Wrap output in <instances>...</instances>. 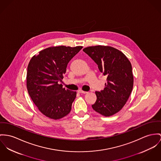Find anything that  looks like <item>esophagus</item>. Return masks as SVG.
I'll return each instance as SVG.
<instances>
[{"mask_svg":"<svg viewBox=\"0 0 161 161\" xmlns=\"http://www.w3.org/2000/svg\"><path fill=\"white\" fill-rule=\"evenodd\" d=\"M78 92L79 93H82V94H86L87 92L86 91H82V90H78Z\"/></svg>","mask_w":161,"mask_h":161,"instance_id":"esophagus-1","label":"esophagus"}]
</instances>
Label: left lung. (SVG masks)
I'll use <instances>...</instances> for the list:
<instances>
[{"label":"left lung","mask_w":161,"mask_h":161,"mask_svg":"<svg viewBox=\"0 0 161 161\" xmlns=\"http://www.w3.org/2000/svg\"><path fill=\"white\" fill-rule=\"evenodd\" d=\"M83 51L96 63L100 72L107 76L104 89L96 92L97 100L92 107L105 116H111L122 109L132 92L134 77L131 64L121 51L111 47H89Z\"/></svg>","instance_id":"left-lung-1"}]
</instances>
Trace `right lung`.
I'll use <instances>...</instances> for the list:
<instances>
[{
    "mask_svg": "<svg viewBox=\"0 0 161 161\" xmlns=\"http://www.w3.org/2000/svg\"><path fill=\"white\" fill-rule=\"evenodd\" d=\"M82 48H48L33 56L29 63L28 93L38 110L51 119H61L71 111L76 92L63 88L59 83L62 81L68 63Z\"/></svg>",
    "mask_w": 161,
    "mask_h": 161,
    "instance_id": "right-lung-1",
    "label": "right lung"
}]
</instances>
